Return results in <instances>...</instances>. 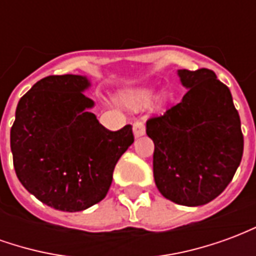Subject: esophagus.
<instances>
[{
    "mask_svg": "<svg viewBox=\"0 0 256 256\" xmlns=\"http://www.w3.org/2000/svg\"><path fill=\"white\" fill-rule=\"evenodd\" d=\"M133 132L136 137H140V136L145 134V123L142 120H136L133 123Z\"/></svg>",
    "mask_w": 256,
    "mask_h": 256,
    "instance_id": "1",
    "label": "esophagus"
}]
</instances>
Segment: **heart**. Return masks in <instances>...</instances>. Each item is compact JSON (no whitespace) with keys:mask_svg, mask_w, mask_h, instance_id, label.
Returning <instances> with one entry per match:
<instances>
[{"mask_svg":"<svg viewBox=\"0 0 256 256\" xmlns=\"http://www.w3.org/2000/svg\"><path fill=\"white\" fill-rule=\"evenodd\" d=\"M150 97H152V92L148 89H140V90H132L123 96V102L130 108H141V106H146L150 102Z\"/></svg>","mask_w":256,"mask_h":256,"instance_id":"obj_1","label":"heart"}]
</instances>
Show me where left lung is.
Here are the masks:
<instances>
[{
	"mask_svg": "<svg viewBox=\"0 0 256 256\" xmlns=\"http://www.w3.org/2000/svg\"><path fill=\"white\" fill-rule=\"evenodd\" d=\"M188 93L160 116L146 120L155 144L154 177L159 192L181 206H203L230 184L244 137L230 90L214 71L180 70Z\"/></svg>",
	"mask_w": 256,
	"mask_h": 256,
	"instance_id": "left-lung-1",
	"label": "left lung"
}]
</instances>
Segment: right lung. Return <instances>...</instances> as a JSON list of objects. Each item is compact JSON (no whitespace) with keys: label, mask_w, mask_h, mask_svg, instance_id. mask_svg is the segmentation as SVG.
Instances as JSON below:
<instances>
[{"label":"right lung","mask_w":256,"mask_h":256,"mask_svg":"<svg viewBox=\"0 0 256 256\" xmlns=\"http://www.w3.org/2000/svg\"><path fill=\"white\" fill-rule=\"evenodd\" d=\"M80 75H49L22 98L10 128L22 185L60 211H82L106 198L120 156L134 142L132 124L111 132L89 112Z\"/></svg>","instance_id":"right-lung-1"}]
</instances>
